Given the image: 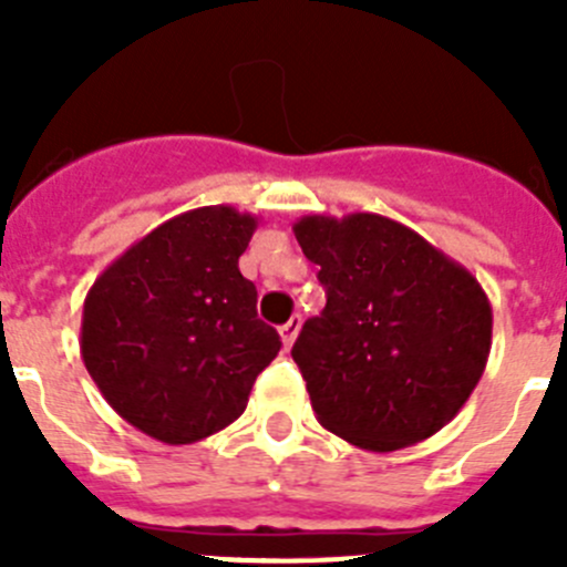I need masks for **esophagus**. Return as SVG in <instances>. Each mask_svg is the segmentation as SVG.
Segmentation results:
<instances>
[{"label": "esophagus", "instance_id": "obj_1", "mask_svg": "<svg viewBox=\"0 0 567 567\" xmlns=\"http://www.w3.org/2000/svg\"><path fill=\"white\" fill-rule=\"evenodd\" d=\"M298 332H300V318H289L287 323L280 327V340H284V349H289V346L295 343Z\"/></svg>", "mask_w": 567, "mask_h": 567}]
</instances>
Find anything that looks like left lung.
Here are the masks:
<instances>
[{
  "label": "left lung",
  "instance_id": "1",
  "mask_svg": "<svg viewBox=\"0 0 567 567\" xmlns=\"http://www.w3.org/2000/svg\"><path fill=\"white\" fill-rule=\"evenodd\" d=\"M292 233L327 289L292 346L318 423L378 454L452 423L491 352L480 280L385 215H303Z\"/></svg>",
  "mask_w": 567,
  "mask_h": 567
}]
</instances>
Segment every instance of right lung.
Wrapping results in <instances>:
<instances>
[{
  "instance_id": "add662e5",
  "label": "right lung",
  "mask_w": 567,
  "mask_h": 567,
  "mask_svg": "<svg viewBox=\"0 0 567 567\" xmlns=\"http://www.w3.org/2000/svg\"><path fill=\"white\" fill-rule=\"evenodd\" d=\"M258 218L227 204L175 215L135 240L90 287L82 360L115 412L147 437L189 445L247 409L280 352L240 275Z\"/></svg>"
}]
</instances>
